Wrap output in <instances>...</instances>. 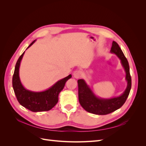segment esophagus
I'll return each instance as SVG.
<instances>
[{
    "mask_svg": "<svg viewBox=\"0 0 146 146\" xmlns=\"http://www.w3.org/2000/svg\"><path fill=\"white\" fill-rule=\"evenodd\" d=\"M73 76L74 78H80L82 76V72L80 70H77L76 71H74L73 73Z\"/></svg>",
    "mask_w": 146,
    "mask_h": 146,
    "instance_id": "34e87169",
    "label": "esophagus"
}]
</instances>
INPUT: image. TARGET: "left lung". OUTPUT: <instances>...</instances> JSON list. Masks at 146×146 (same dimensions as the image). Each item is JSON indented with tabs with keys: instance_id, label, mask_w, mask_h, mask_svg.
<instances>
[{
	"instance_id": "left-lung-1",
	"label": "left lung",
	"mask_w": 146,
	"mask_h": 146,
	"mask_svg": "<svg viewBox=\"0 0 146 146\" xmlns=\"http://www.w3.org/2000/svg\"><path fill=\"white\" fill-rule=\"evenodd\" d=\"M110 52L115 54L120 59L121 63L126 73L125 80L127 82V86L121 96L110 99L99 98L95 95L83 79H79L77 81L78 100L81 106L86 111L98 115H105L120 108L125 102L131 87L129 62L116 42L113 41Z\"/></svg>"
}]
</instances>
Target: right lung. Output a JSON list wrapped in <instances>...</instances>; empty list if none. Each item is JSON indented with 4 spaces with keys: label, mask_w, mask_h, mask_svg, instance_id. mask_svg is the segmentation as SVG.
<instances>
[{
    "label": "right lung",
    "mask_w": 146,
    "mask_h": 146,
    "mask_svg": "<svg viewBox=\"0 0 146 146\" xmlns=\"http://www.w3.org/2000/svg\"><path fill=\"white\" fill-rule=\"evenodd\" d=\"M35 41L30 44L27 49ZM24 53L25 52L17 61L13 76V88L16 98L22 106L33 112L48 111L58 102L60 92L63 90L66 82L72 77V75L70 74L68 77L58 80L45 91L34 92L25 89L21 83L19 78V67Z\"/></svg>",
    "instance_id": "1"
}]
</instances>
